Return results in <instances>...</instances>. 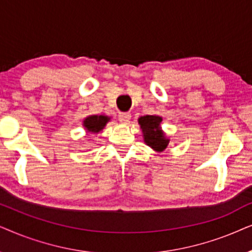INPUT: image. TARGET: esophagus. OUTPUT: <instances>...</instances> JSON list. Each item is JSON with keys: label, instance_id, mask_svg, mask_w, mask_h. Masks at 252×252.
Returning a JSON list of instances; mask_svg holds the SVG:
<instances>
[{"label": "esophagus", "instance_id": "34e87169", "mask_svg": "<svg viewBox=\"0 0 252 252\" xmlns=\"http://www.w3.org/2000/svg\"><path fill=\"white\" fill-rule=\"evenodd\" d=\"M130 119H131V115L129 113H120L119 114V120L121 123H128Z\"/></svg>", "mask_w": 252, "mask_h": 252}]
</instances>
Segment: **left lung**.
<instances>
[{"label": "left lung", "instance_id": "left-lung-1", "mask_svg": "<svg viewBox=\"0 0 252 252\" xmlns=\"http://www.w3.org/2000/svg\"><path fill=\"white\" fill-rule=\"evenodd\" d=\"M161 122L162 117L159 115H145L138 119L144 143L158 153L163 152L169 145V138L161 128Z\"/></svg>", "mask_w": 252, "mask_h": 252}]
</instances>
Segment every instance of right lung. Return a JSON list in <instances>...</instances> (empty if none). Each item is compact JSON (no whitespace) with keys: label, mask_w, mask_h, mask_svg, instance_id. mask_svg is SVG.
Segmentation results:
<instances>
[{"label":"right lung","mask_w":252,"mask_h":252,"mask_svg":"<svg viewBox=\"0 0 252 252\" xmlns=\"http://www.w3.org/2000/svg\"><path fill=\"white\" fill-rule=\"evenodd\" d=\"M112 120L107 115H90L83 120V126L90 135H98L105 129L106 124Z\"/></svg>","instance_id":"obj_1"}]
</instances>
